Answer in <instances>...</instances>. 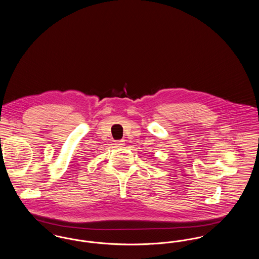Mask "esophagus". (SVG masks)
<instances>
[{"mask_svg":"<svg viewBox=\"0 0 259 259\" xmlns=\"http://www.w3.org/2000/svg\"><path fill=\"white\" fill-rule=\"evenodd\" d=\"M117 148H123L124 145H125V141L124 140H120V141H116L115 144H114Z\"/></svg>","mask_w":259,"mask_h":259,"instance_id":"34e87169","label":"esophagus"}]
</instances>
